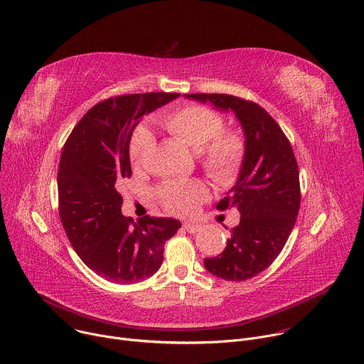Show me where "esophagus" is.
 I'll return each instance as SVG.
<instances>
[{"mask_svg":"<svg viewBox=\"0 0 364 364\" xmlns=\"http://www.w3.org/2000/svg\"><path fill=\"white\" fill-rule=\"evenodd\" d=\"M183 228H185L188 232H191V234H195V232L200 231V228H203V225L198 224V223L186 221V223H183Z\"/></svg>","mask_w":364,"mask_h":364,"instance_id":"34e87169","label":"esophagus"}]
</instances>
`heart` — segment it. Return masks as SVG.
Returning a JSON list of instances; mask_svg holds the SVG:
<instances>
[{
	"instance_id": "1",
	"label": "heart",
	"mask_w": 364,
	"mask_h": 364,
	"mask_svg": "<svg viewBox=\"0 0 364 364\" xmlns=\"http://www.w3.org/2000/svg\"><path fill=\"white\" fill-rule=\"evenodd\" d=\"M160 126L169 134L198 151L200 166L218 185H228L237 178L246 154V141L237 130H224V118L213 108L188 104L161 117ZM156 147L153 133L139 127L130 141L133 169H141ZM156 196L164 208L176 215L195 213L208 198V188L198 179L166 181Z\"/></svg>"
}]
</instances>
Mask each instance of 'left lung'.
<instances>
[{
	"label": "left lung",
	"instance_id": "8db88e82",
	"mask_svg": "<svg viewBox=\"0 0 364 364\" xmlns=\"http://www.w3.org/2000/svg\"><path fill=\"white\" fill-rule=\"evenodd\" d=\"M217 109L232 111L243 127L246 154L235 185L217 204L235 207L240 223L205 269L230 282L255 277L279 256L294 230L299 205V171L292 146L270 114L253 101L227 94H185Z\"/></svg>",
	"mask_w": 364,
	"mask_h": 364
}]
</instances>
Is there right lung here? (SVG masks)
Wrapping results in <instances>:
<instances>
[{
	"instance_id": "add662e5",
	"label": "right lung",
	"mask_w": 364,
	"mask_h": 364,
	"mask_svg": "<svg viewBox=\"0 0 364 364\" xmlns=\"http://www.w3.org/2000/svg\"><path fill=\"white\" fill-rule=\"evenodd\" d=\"M181 94L147 92L108 98L94 105L72 130L59 161V215L76 255L101 277L119 285L153 276L164 246L181 223L121 214L119 185L132 176L129 146L144 114Z\"/></svg>"
}]
</instances>
